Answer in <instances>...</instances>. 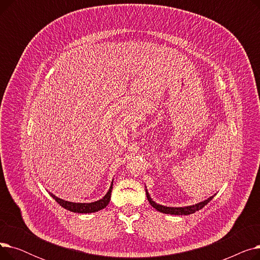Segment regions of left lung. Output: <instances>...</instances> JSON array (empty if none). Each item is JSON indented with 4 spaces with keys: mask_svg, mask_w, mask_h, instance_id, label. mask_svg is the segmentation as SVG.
<instances>
[{
    "mask_svg": "<svg viewBox=\"0 0 260 260\" xmlns=\"http://www.w3.org/2000/svg\"><path fill=\"white\" fill-rule=\"evenodd\" d=\"M145 193H146V197L148 202L151 203V206L153 208H155L157 211L161 212V213H165V214H170V215H189V214H193L199 210H201L204 206H207V204L215 197L216 194L212 195L211 197H209L208 199L200 201L198 203L193 204V206H187V207H166V206H162V204H159L157 202H155L153 200V198L151 197V195L148 194V190L145 186Z\"/></svg>",
    "mask_w": 260,
    "mask_h": 260,
    "instance_id": "left-lung-1",
    "label": "left lung"
}]
</instances>
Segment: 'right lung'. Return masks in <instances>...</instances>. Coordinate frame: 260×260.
Wrapping results in <instances>:
<instances>
[{
	"label": "right lung",
	"mask_w": 260,
	"mask_h": 260,
	"mask_svg": "<svg viewBox=\"0 0 260 260\" xmlns=\"http://www.w3.org/2000/svg\"><path fill=\"white\" fill-rule=\"evenodd\" d=\"M113 183L114 179L112 180L111 186H109V189L107 190V193L102 197L101 199L93 201V202H72V201H66L64 199H61L57 197L56 195H53L52 193L48 192L49 195L56 200L60 206L67 211H71L74 213H79V214H89V213H94L98 212L104 208L107 207V204L109 203V200H111V195H112V189H113Z\"/></svg>",
	"instance_id": "right-lung-1"
}]
</instances>
